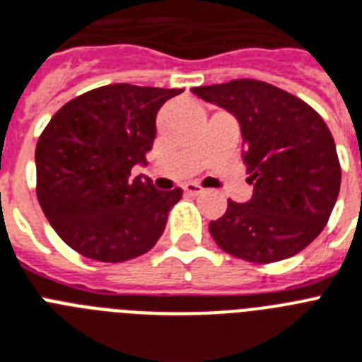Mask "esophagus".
Masks as SVG:
<instances>
[{
  "label": "esophagus",
  "mask_w": 362,
  "mask_h": 362,
  "mask_svg": "<svg viewBox=\"0 0 362 362\" xmlns=\"http://www.w3.org/2000/svg\"><path fill=\"white\" fill-rule=\"evenodd\" d=\"M183 190L187 194H194V196H196V194H202L203 192V188L199 187V185H196V183H187L183 187Z\"/></svg>",
  "instance_id": "esophagus-1"
}]
</instances>
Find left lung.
Segmentation results:
<instances>
[{
  "label": "left lung",
  "mask_w": 362,
  "mask_h": 362,
  "mask_svg": "<svg viewBox=\"0 0 362 362\" xmlns=\"http://www.w3.org/2000/svg\"><path fill=\"white\" fill-rule=\"evenodd\" d=\"M240 124L250 202H228L209 231L223 252L267 264L300 253L325 228L340 190L335 140L300 98L255 79L196 86Z\"/></svg>",
  "instance_id": "1"
}]
</instances>
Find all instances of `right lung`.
<instances>
[{"instance_id": "add662e5", "label": "right lung", "mask_w": 362, "mask_h": 362, "mask_svg": "<svg viewBox=\"0 0 362 362\" xmlns=\"http://www.w3.org/2000/svg\"><path fill=\"white\" fill-rule=\"evenodd\" d=\"M181 88L127 83L77 95L38 139L37 198L71 250L101 262L144 255L157 244L183 190H157L131 177L155 140L160 107Z\"/></svg>"}]
</instances>
